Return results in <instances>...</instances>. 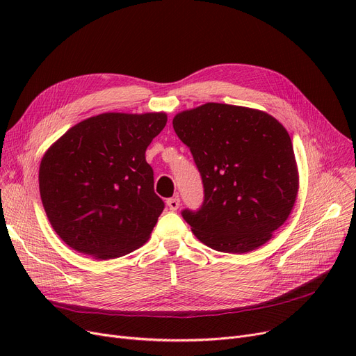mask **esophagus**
I'll use <instances>...</instances> for the list:
<instances>
[{"mask_svg": "<svg viewBox=\"0 0 356 356\" xmlns=\"http://www.w3.org/2000/svg\"><path fill=\"white\" fill-rule=\"evenodd\" d=\"M167 207L170 211H177L180 207V199L179 197H172V199H167Z\"/></svg>", "mask_w": 356, "mask_h": 356, "instance_id": "34e87169", "label": "esophagus"}]
</instances>
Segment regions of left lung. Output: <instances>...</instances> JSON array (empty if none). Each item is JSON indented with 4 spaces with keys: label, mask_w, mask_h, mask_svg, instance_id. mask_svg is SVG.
Returning a JSON list of instances; mask_svg holds the SVG:
<instances>
[{
    "label": "left lung",
    "mask_w": 356,
    "mask_h": 356,
    "mask_svg": "<svg viewBox=\"0 0 356 356\" xmlns=\"http://www.w3.org/2000/svg\"><path fill=\"white\" fill-rule=\"evenodd\" d=\"M191 148L204 200L181 216L212 250L245 254L264 245L287 220L298 172L287 129L264 111L208 102L173 118Z\"/></svg>",
    "instance_id": "left-lung-1"
}]
</instances>
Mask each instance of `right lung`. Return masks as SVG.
I'll return each instance as SVG.
<instances>
[{
  "label": "right lung",
  "instance_id": "add662e5",
  "mask_svg": "<svg viewBox=\"0 0 356 356\" xmlns=\"http://www.w3.org/2000/svg\"><path fill=\"white\" fill-rule=\"evenodd\" d=\"M164 112H105L50 145L39 170L43 208L72 250L112 259L149 238L164 202L154 193L145 149L165 127Z\"/></svg>",
  "mask_w": 356,
  "mask_h": 356
}]
</instances>
